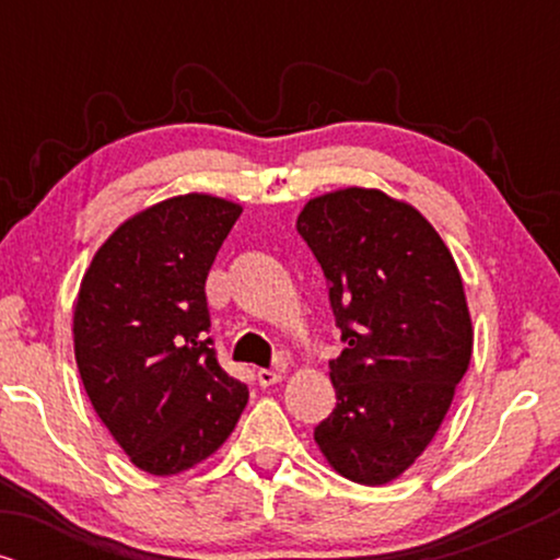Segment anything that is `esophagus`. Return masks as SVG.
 Instances as JSON below:
<instances>
[{
	"label": "esophagus",
	"instance_id": "obj_1",
	"mask_svg": "<svg viewBox=\"0 0 560 560\" xmlns=\"http://www.w3.org/2000/svg\"><path fill=\"white\" fill-rule=\"evenodd\" d=\"M282 380V372L280 370H259L257 372V382L262 387H270V385H278Z\"/></svg>",
	"mask_w": 560,
	"mask_h": 560
}]
</instances>
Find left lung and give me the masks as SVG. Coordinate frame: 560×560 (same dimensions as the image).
Here are the masks:
<instances>
[{
  "label": "left lung",
  "instance_id": "8db88e82",
  "mask_svg": "<svg viewBox=\"0 0 560 560\" xmlns=\"http://www.w3.org/2000/svg\"><path fill=\"white\" fill-rule=\"evenodd\" d=\"M298 232L347 341L328 372L336 408L313 439L341 477L387 485L428 448L469 370L462 272L431 221L377 188L311 198Z\"/></svg>",
  "mask_w": 560,
  "mask_h": 560
}]
</instances>
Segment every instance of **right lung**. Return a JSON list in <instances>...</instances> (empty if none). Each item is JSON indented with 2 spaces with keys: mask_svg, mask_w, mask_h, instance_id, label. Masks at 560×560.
<instances>
[{
  "mask_svg": "<svg viewBox=\"0 0 560 560\" xmlns=\"http://www.w3.org/2000/svg\"><path fill=\"white\" fill-rule=\"evenodd\" d=\"M242 206L165 198L96 249L73 308V349L96 416L137 469L173 477L217 454L247 385L217 362L206 278Z\"/></svg>",
  "mask_w": 560,
  "mask_h": 560,
  "instance_id": "obj_1",
  "label": "right lung"
}]
</instances>
